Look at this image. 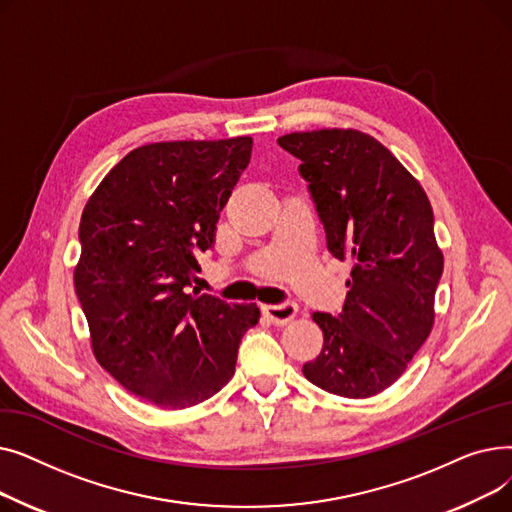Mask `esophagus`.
<instances>
[{
  "label": "esophagus",
  "instance_id": "1",
  "mask_svg": "<svg viewBox=\"0 0 512 512\" xmlns=\"http://www.w3.org/2000/svg\"><path fill=\"white\" fill-rule=\"evenodd\" d=\"M263 315L272 321L274 326H286L288 321L297 317V305L294 303H282V305H261Z\"/></svg>",
  "mask_w": 512,
  "mask_h": 512
}]
</instances>
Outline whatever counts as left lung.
I'll use <instances>...</instances> for the list:
<instances>
[{
  "label": "left lung",
  "mask_w": 512,
  "mask_h": 512,
  "mask_svg": "<svg viewBox=\"0 0 512 512\" xmlns=\"http://www.w3.org/2000/svg\"><path fill=\"white\" fill-rule=\"evenodd\" d=\"M278 143L303 161L330 253L353 261L342 313L311 315L324 348L303 373L336 396H375L405 373L434 328L444 255L432 205L371 134L321 128L284 134Z\"/></svg>",
  "instance_id": "8db88e82"
}]
</instances>
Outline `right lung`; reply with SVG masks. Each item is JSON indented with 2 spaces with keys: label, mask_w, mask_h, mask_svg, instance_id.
Masks as SVG:
<instances>
[{
  "label": "right lung",
  "mask_w": 512,
  "mask_h": 512,
  "mask_svg": "<svg viewBox=\"0 0 512 512\" xmlns=\"http://www.w3.org/2000/svg\"><path fill=\"white\" fill-rule=\"evenodd\" d=\"M251 137L161 141L130 151L89 197L74 290L97 363L159 409L195 407L234 375L240 338L259 321L255 303L188 292L197 251L242 170Z\"/></svg>",
  "instance_id": "right-lung-1"
}]
</instances>
